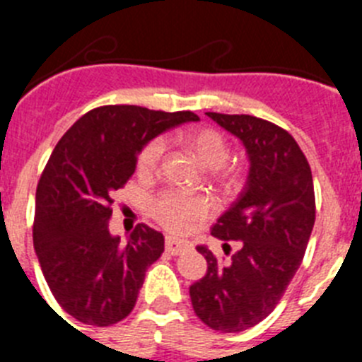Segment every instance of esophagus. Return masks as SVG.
I'll list each match as a JSON object with an SVG mask.
<instances>
[{
    "instance_id": "1",
    "label": "esophagus",
    "mask_w": 362,
    "mask_h": 362,
    "mask_svg": "<svg viewBox=\"0 0 362 362\" xmlns=\"http://www.w3.org/2000/svg\"><path fill=\"white\" fill-rule=\"evenodd\" d=\"M165 248H166V252H168V254L179 255V254H183V252H187L188 248H190V245H188V243H185V241H181V239H177V238L166 235Z\"/></svg>"
}]
</instances>
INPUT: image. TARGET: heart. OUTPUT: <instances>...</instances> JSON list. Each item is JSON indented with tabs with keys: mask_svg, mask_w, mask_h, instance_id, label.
<instances>
[{
	"mask_svg": "<svg viewBox=\"0 0 362 362\" xmlns=\"http://www.w3.org/2000/svg\"><path fill=\"white\" fill-rule=\"evenodd\" d=\"M179 143L197 161L209 168V177L216 183L232 185L239 179V168L226 163L228 158V141L216 129L201 127V129L185 130L177 136ZM165 153V141L156 137L146 143L137 156V174L141 177H152L158 174ZM212 201L203 194H183L177 190H163L153 196L148 203V214L163 228L175 233H183L194 223L203 221L212 214Z\"/></svg>",
	"mask_w": 362,
	"mask_h": 362,
	"instance_id": "b5f03b06",
	"label": "heart"
}]
</instances>
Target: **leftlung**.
<instances>
[{"instance_id": "8db88e82", "label": "left lung", "mask_w": 362, "mask_h": 362, "mask_svg": "<svg viewBox=\"0 0 362 362\" xmlns=\"http://www.w3.org/2000/svg\"><path fill=\"white\" fill-rule=\"evenodd\" d=\"M206 116L241 139L250 172L241 196L212 226L225 248L238 241V252L221 264L197 246L209 270L190 286V299L204 325L235 334L263 321L288 288L315 223V194L305 153L286 130L248 114Z\"/></svg>"}]
</instances>
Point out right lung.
<instances>
[{
  "label": "right lung",
  "instance_id": "right-lung-1",
  "mask_svg": "<svg viewBox=\"0 0 362 362\" xmlns=\"http://www.w3.org/2000/svg\"><path fill=\"white\" fill-rule=\"evenodd\" d=\"M190 110L105 105L59 139L36 190L34 250L50 292L83 325L110 326L136 306L145 272L165 250L158 230L137 225L127 245L108 232L112 196L136 170L137 153Z\"/></svg>",
  "mask_w": 362,
  "mask_h": 362
}]
</instances>
